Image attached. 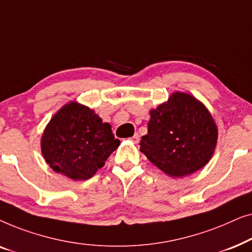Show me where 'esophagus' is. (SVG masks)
Masks as SVG:
<instances>
[{
  "label": "esophagus",
  "instance_id": "34e87169",
  "mask_svg": "<svg viewBox=\"0 0 252 252\" xmlns=\"http://www.w3.org/2000/svg\"><path fill=\"white\" fill-rule=\"evenodd\" d=\"M130 140H132L134 143H139V141H140V135H139V134H137V133H135L132 137H130Z\"/></svg>",
  "mask_w": 252,
  "mask_h": 252
}]
</instances>
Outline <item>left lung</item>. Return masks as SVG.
Segmentation results:
<instances>
[{
  "mask_svg": "<svg viewBox=\"0 0 252 252\" xmlns=\"http://www.w3.org/2000/svg\"><path fill=\"white\" fill-rule=\"evenodd\" d=\"M217 139L218 129L208 109L191 95L177 92L150 111L140 150L164 173L181 178L205 166Z\"/></svg>",
  "mask_w": 252,
  "mask_h": 252,
  "instance_id": "1",
  "label": "left lung"
}]
</instances>
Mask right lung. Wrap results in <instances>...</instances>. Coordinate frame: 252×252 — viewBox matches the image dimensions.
I'll return each instance as SVG.
<instances>
[{"label": "right lung", "instance_id": "add662e5", "mask_svg": "<svg viewBox=\"0 0 252 252\" xmlns=\"http://www.w3.org/2000/svg\"><path fill=\"white\" fill-rule=\"evenodd\" d=\"M120 144L111 126L94 110L71 102L48 124L41 140L44 159L57 173L87 180L104 165Z\"/></svg>", "mask_w": 252, "mask_h": 252}]
</instances>
